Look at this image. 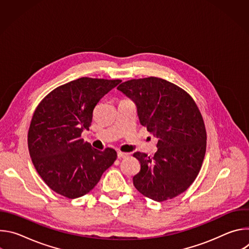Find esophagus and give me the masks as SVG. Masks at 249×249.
<instances>
[{"mask_svg":"<svg viewBox=\"0 0 249 249\" xmlns=\"http://www.w3.org/2000/svg\"><path fill=\"white\" fill-rule=\"evenodd\" d=\"M128 156V154H126V153H122V152H118L117 153V157L119 158V159H121V158H126Z\"/></svg>","mask_w":249,"mask_h":249,"instance_id":"esophagus-1","label":"esophagus"}]
</instances>
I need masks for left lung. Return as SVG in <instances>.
Here are the masks:
<instances>
[{"instance_id":"8db88e82","label":"left lung","mask_w":249,"mask_h":249,"mask_svg":"<svg viewBox=\"0 0 249 249\" xmlns=\"http://www.w3.org/2000/svg\"><path fill=\"white\" fill-rule=\"evenodd\" d=\"M117 89L136 103L140 123L159 138L153 158L133 155L141 164L134 186L158 202L183 193L196 179L206 153L207 133L196 102L183 89L156 77L132 79Z\"/></svg>"}]
</instances>
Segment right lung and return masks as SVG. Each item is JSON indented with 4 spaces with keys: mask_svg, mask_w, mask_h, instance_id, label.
Returning <instances> with one entry per match:
<instances>
[{
    "mask_svg": "<svg viewBox=\"0 0 249 249\" xmlns=\"http://www.w3.org/2000/svg\"><path fill=\"white\" fill-rule=\"evenodd\" d=\"M121 80L83 77L50 91L37 105L27 134L35 169L56 193L75 199L89 193L117 158L111 148L93 149L81 138L100 98Z\"/></svg>",
    "mask_w": 249,
    "mask_h": 249,
    "instance_id": "right-lung-1",
    "label": "right lung"
}]
</instances>
